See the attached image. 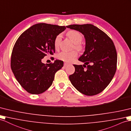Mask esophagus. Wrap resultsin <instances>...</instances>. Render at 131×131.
I'll return each mask as SVG.
<instances>
[{
    "label": "esophagus",
    "mask_w": 131,
    "mask_h": 131,
    "mask_svg": "<svg viewBox=\"0 0 131 131\" xmlns=\"http://www.w3.org/2000/svg\"><path fill=\"white\" fill-rule=\"evenodd\" d=\"M68 64H69L68 63H65L64 64V67H66V66H67Z\"/></svg>",
    "instance_id": "1"
}]
</instances>
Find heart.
I'll return each instance as SVG.
<instances>
[{"mask_svg": "<svg viewBox=\"0 0 131 131\" xmlns=\"http://www.w3.org/2000/svg\"><path fill=\"white\" fill-rule=\"evenodd\" d=\"M67 36L71 39L74 43V47L76 49L81 50L82 49V46L81 43L83 39L82 35L79 31L75 30H71L68 31L67 33ZM62 39V35L58 34L54 41V45L56 49H58L59 46L60 42ZM78 55L77 52L75 50L71 51V52H63L58 54V58L60 60L66 62H71L74 60Z\"/></svg>", "mask_w": 131, "mask_h": 131, "instance_id": "1", "label": "heart"}]
</instances>
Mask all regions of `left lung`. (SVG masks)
<instances>
[{
    "mask_svg": "<svg viewBox=\"0 0 131 131\" xmlns=\"http://www.w3.org/2000/svg\"><path fill=\"white\" fill-rule=\"evenodd\" d=\"M67 28L81 32L85 40V51L78 60L83 65L74 64L75 72L69 77L81 93L94 95L102 92L115 74L117 54L113 41L104 31L91 24H73Z\"/></svg>",
    "mask_w": 131,
    "mask_h": 131,
    "instance_id": "obj_1",
    "label": "left lung"
}]
</instances>
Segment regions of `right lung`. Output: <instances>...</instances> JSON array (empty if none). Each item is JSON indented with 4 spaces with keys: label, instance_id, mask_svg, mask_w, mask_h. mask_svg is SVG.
<instances>
[{
    "label": "right lung",
    "instance_id": "obj_1",
    "mask_svg": "<svg viewBox=\"0 0 131 131\" xmlns=\"http://www.w3.org/2000/svg\"><path fill=\"white\" fill-rule=\"evenodd\" d=\"M66 29L64 26L46 23L34 24L18 38L11 57V68L17 81L28 93L39 94L47 91L63 62H41L44 57L55 52L56 37Z\"/></svg>",
    "mask_w": 131,
    "mask_h": 131
}]
</instances>
